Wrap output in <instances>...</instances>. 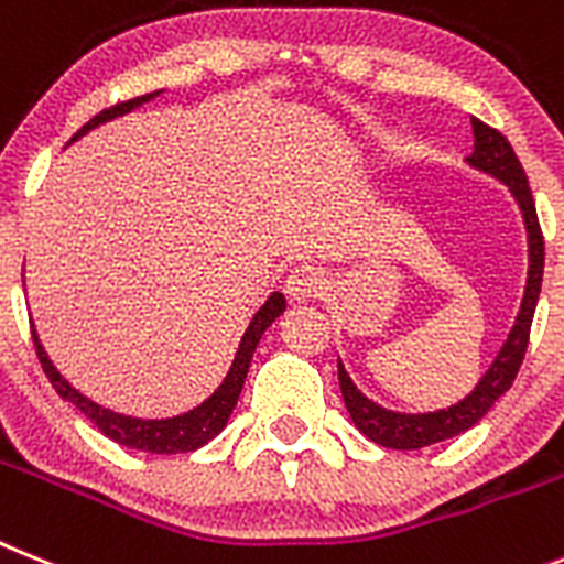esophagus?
Listing matches in <instances>:
<instances>
[{"label": "esophagus", "instance_id": "1", "mask_svg": "<svg viewBox=\"0 0 564 564\" xmlns=\"http://www.w3.org/2000/svg\"><path fill=\"white\" fill-rule=\"evenodd\" d=\"M321 292V272L310 263H303V267H295L289 272L286 278V295L292 303H306L312 297H317Z\"/></svg>", "mask_w": 564, "mask_h": 564}]
</instances>
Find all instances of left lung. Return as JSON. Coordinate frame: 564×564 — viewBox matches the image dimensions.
Wrapping results in <instances>:
<instances>
[{
    "label": "left lung",
    "mask_w": 564,
    "mask_h": 564,
    "mask_svg": "<svg viewBox=\"0 0 564 564\" xmlns=\"http://www.w3.org/2000/svg\"><path fill=\"white\" fill-rule=\"evenodd\" d=\"M471 127L474 153L465 161L477 166V170H482V173L499 178L502 184H508V189L517 198L519 209H522V218H525L528 263H531L528 267L525 297H522V306H519L511 335L502 343V349H499L491 369L482 375V380H479L477 389L468 398L459 400L457 405H448V409L429 411V414H400V411L383 409V405L371 403L366 394L357 391V386L351 383V377L346 375L343 364L337 360L343 403L349 409L355 425L364 431L371 443L386 445V448H398V452H414V448H425V445L440 443V440L457 437V434H463V431H468L471 425H477L479 420L486 417L491 405L517 380V371L522 366V357H525L528 349V337H531L533 312H536V301H540L542 267H545V238H542L540 218H536V207H533L528 175L522 170V164H519L517 153H513V147L508 144L506 135L479 119H471Z\"/></svg>",
    "instance_id": "8db88e82"
}]
</instances>
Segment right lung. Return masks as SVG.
Segmentation results:
<instances>
[{
  "label": "right lung",
  "instance_id": "obj_1",
  "mask_svg": "<svg viewBox=\"0 0 564 564\" xmlns=\"http://www.w3.org/2000/svg\"><path fill=\"white\" fill-rule=\"evenodd\" d=\"M153 96H159V90L147 93V96H135V99L121 101V105L107 107V110H101L99 116H93V119L87 121V124L82 127L70 141L82 139L87 130L105 124V121L116 119V116H124V112L135 110V107H141L144 101L153 99ZM283 310H286L283 295L281 292H272L261 310L254 312L252 323H249L247 332H243L241 346H238V351H235V360L232 366H229L227 377H224V383L218 386V389H215L204 403L195 405L193 411L178 414V417H166V420L124 417V414H116V411L105 409V405L93 403V400H87L82 391L73 389L65 377L58 375L56 366L51 364V357H47L45 349H42V343H39L36 329H33V343H36L39 364H42V369H45L53 389L58 391V398H65L67 403L76 405V409L82 411L90 423H96V429H99L105 437H110L112 443L127 445V448H139V452H150V454H187V452H195V448H200V445H207L215 434H221L229 414H232L235 403H238V398H241L243 380H247L249 364H252L254 346H258L263 332L275 323V317L283 315Z\"/></svg>",
  "mask_w": 564,
  "mask_h": 564
}]
</instances>
